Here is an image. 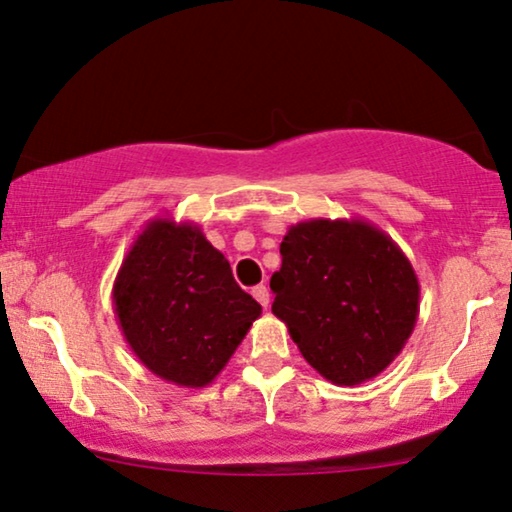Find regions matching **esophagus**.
<instances>
[{"label": "esophagus", "mask_w": 512, "mask_h": 512, "mask_svg": "<svg viewBox=\"0 0 512 512\" xmlns=\"http://www.w3.org/2000/svg\"><path fill=\"white\" fill-rule=\"evenodd\" d=\"M253 296L255 299L264 305V308H269V303H271V292H269V287L266 285H257V287H253Z\"/></svg>", "instance_id": "34e87169"}]
</instances>
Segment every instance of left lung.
Segmentation results:
<instances>
[{"mask_svg":"<svg viewBox=\"0 0 512 512\" xmlns=\"http://www.w3.org/2000/svg\"><path fill=\"white\" fill-rule=\"evenodd\" d=\"M280 255L271 310L305 361L338 386L384 372L407 345L421 299L398 243L368 220L312 218L289 227Z\"/></svg>","mask_w":512,"mask_h":512,"instance_id":"obj_1","label":"left lung"}]
</instances>
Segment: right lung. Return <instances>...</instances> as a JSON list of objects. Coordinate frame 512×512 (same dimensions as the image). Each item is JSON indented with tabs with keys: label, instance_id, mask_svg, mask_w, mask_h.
Returning <instances> with one entry per match:
<instances>
[{
	"label": "right lung",
	"instance_id": "obj_1",
	"mask_svg": "<svg viewBox=\"0 0 512 512\" xmlns=\"http://www.w3.org/2000/svg\"><path fill=\"white\" fill-rule=\"evenodd\" d=\"M112 303L144 368L186 388L209 386L262 315L200 225L160 216L121 262Z\"/></svg>",
	"mask_w": 512,
	"mask_h": 512
}]
</instances>
